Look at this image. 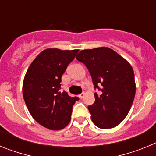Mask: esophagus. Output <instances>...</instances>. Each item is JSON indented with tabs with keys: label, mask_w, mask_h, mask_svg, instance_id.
<instances>
[{
	"label": "esophagus",
	"mask_w": 156,
	"mask_h": 156,
	"mask_svg": "<svg viewBox=\"0 0 156 156\" xmlns=\"http://www.w3.org/2000/svg\"><path fill=\"white\" fill-rule=\"evenodd\" d=\"M83 97H84V93H81L80 94H79V98L80 99H82Z\"/></svg>",
	"instance_id": "34e87169"
}]
</instances>
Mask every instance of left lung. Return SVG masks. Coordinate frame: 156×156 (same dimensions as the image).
Listing matches in <instances>:
<instances>
[{
	"mask_svg": "<svg viewBox=\"0 0 156 156\" xmlns=\"http://www.w3.org/2000/svg\"><path fill=\"white\" fill-rule=\"evenodd\" d=\"M91 76L95 101L88 106L92 122L101 129L113 128L122 122L131 108L136 92L132 66L108 48L82 50L76 56ZM100 87H99V86Z\"/></svg>",
	"mask_w": 156,
	"mask_h": 156,
	"instance_id": "8db88e82",
	"label": "left lung"
}]
</instances>
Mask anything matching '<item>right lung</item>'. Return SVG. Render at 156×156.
Segmentation results:
<instances>
[{"label":"right lung","mask_w":156,"mask_h":156,"mask_svg":"<svg viewBox=\"0 0 156 156\" xmlns=\"http://www.w3.org/2000/svg\"><path fill=\"white\" fill-rule=\"evenodd\" d=\"M79 50L48 48L41 51L28 68L23 85L24 101L30 113L41 126L58 130L71 119L78 97L60 91L62 76Z\"/></svg>","instance_id":"obj_1"}]
</instances>
